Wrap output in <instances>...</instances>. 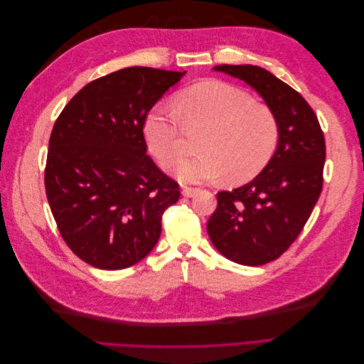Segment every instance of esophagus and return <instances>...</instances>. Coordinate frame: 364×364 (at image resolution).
I'll use <instances>...</instances> for the list:
<instances>
[{"label":"esophagus","instance_id":"34e87169","mask_svg":"<svg viewBox=\"0 0 364 364\" xmlns=\"http://www.w3.org/2000/svg\"><path fill=\"white\" fill-rule=\"evenodd\" d=\"M199 191H200L199 188H191V186H185V188L182 190V194H183V197H194Z\"/></svg>","mask_w":364,"mask_h":364}]
</instances>
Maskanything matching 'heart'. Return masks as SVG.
I'll return each mask as SVG.
<instances>
[{
	"label": "heart",
	"mask_w": 364,
	"mask_h": 364,
	"mask_svg": "<svg viewBox=\"0 0 364 364\" xmlns=\"http://www.w3.org/2000/svg\"><path fill=\"white\" fill-rule=\"evenodd\" d=\"M189 129L203 128V153L183 164L186 146L180 123ZM149 149L162 167L181 163L183 182H209L225 176L229 183H245L267 167L281 139L279 119L266 105L253 102L249 92L234 85L205 80L186 87L173 107H159L146 121Z\"/></svg>",
	"instance_id": "obj_1"
}]
</instances>
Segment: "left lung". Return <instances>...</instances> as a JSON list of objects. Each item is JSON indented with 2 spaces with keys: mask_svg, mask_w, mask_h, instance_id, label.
Here are the masks:
<instances>
[{
  "mask_svg": "<svg viewBox=\"0 0 364 364\" xmlns=\"http://www.w3.org/2000/svg\"><path fill=\"white\" fill-rule=\"evenodd\" d=\"M252 86L277 114L281 139L277 153L255 179L217 194L206 230L215 249L243 266L279 258L301 234L322 193L325 138L305 98L255 65H218Z\"/></svg>",
  "mask_w": 364,
  "mask_h": 364,
  "instance_id": "8db88e82",
  "label": "left lung"
}]
</instances>
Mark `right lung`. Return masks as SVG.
I'll return each instance as SVG.
<instances>
[{"label": "right lung", "instance_id": "1", "mask_svg": "<svg viewBox=\"0 0 364 364\" xmlns=\"http://www.w3.org/2000/svg\"><path fill=\"white\" fill-rule=\"evenodd\" d=\"M183 73L130 67L83 86L54 123L46 193L65 243L85 262L121 270L146 258L179 185L147 155L150 109Z\"/></svg>", "mask_w": 364, "mask_h": 364}]
</instances>
